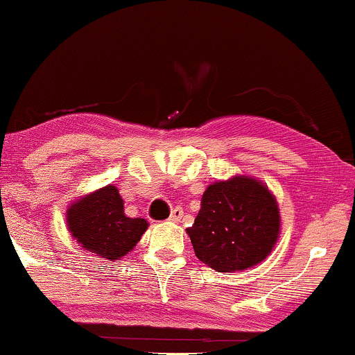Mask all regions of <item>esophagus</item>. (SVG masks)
Masks as SVG:
<instances>
[{
	"mask_svg": "<svg viewBox=\"0 0 355 355\" xmlns=\"http://www.w3.org/2000/svg\"><path fill=\"white\" fill-rule=\"evenodd\" d=\"M182 218V209L181 208H174L171 211V216H169V221L171 223H179Z\"/></svg>",
	"mask_w": 355,
	"mask_h": 355,
	"instance_id": "1",
	"label": "esophagus"
}]
</instances>
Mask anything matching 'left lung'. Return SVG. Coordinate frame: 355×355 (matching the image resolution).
Masks as SVG:
<instances>
[{"instance_id": "left-lung-1", "label": "left lung", "mask_w": 355, "mask_h": 355, "mask_svg": "<svg viewBox=\"0 0 355 355\" xmlns=\"http://www.w3.org/2000/svg\"><path fill=\"white\" fill-rule=\"evenodd\" d=\"M277 199L261 181L234 176L206 188L194 225L188 228L194 253L216 272L261 263L280 234Z\"/></svg>"}]
</instances>
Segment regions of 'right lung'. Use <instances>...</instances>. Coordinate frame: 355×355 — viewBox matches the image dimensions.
I'll use <instances>...</instances> for the list:
<instances>
[{
	"instance_id": "right-lung-1",
	"label": "right lung",
	"mask_w": 355,
	"mask_h": 355,
	"mask_svg": "<svg viewBox=\"0 0 355 355\" xmlns=\"http://www.w3.org/2000/svg\"><path fill=\"white\" fill-rule=\"evenodd\" d=\"M67 226L82 248L115 261L132 252L149 223L125 216L119 189L109 184L71 202Z\"/></svg>"
}]
</instances>
